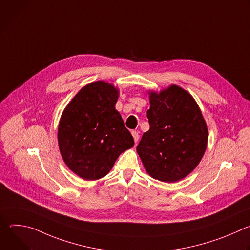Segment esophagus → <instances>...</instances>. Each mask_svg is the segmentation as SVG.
Returning <instances> with one entry per match:
<instances>
[{
	"mask_svg": "<svg viewBox=\"0 0 250 250\" xmlns=\"http://www.w3.org/2000/svg\"><path fill=\"white\" fill-rule=\"evenodd\" d=\"M131 135H132V137H133V140H134V142H135V144H136L137 140H138V138H139L138 132H137V131H135V130H132V131H131Z\"/></svg>",
	"mask_w": 250,
	"mask_h": 250,
	"instance_id": "obj_1",
	"label": "esophagus"
}]
</instances>
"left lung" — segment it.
<instances>
[{
    "instance_id": "8db88e82",
    "label": "left lung",
    "mask_w": 250,
    "mask_h": 250,
    "mask_svg": "<svg viewBox=\"0 0 250 250\" xmlns=\"http://www.w3.org/2000/svg\"><path fill=\"white\" fill-rule=\"evenodd\" d=\"M150 128L136 151L153 179L174 183L188 176L207 149L208 131L192 95L177 85L159 93L148 91Z\"/></svg>"
}]
</instances>
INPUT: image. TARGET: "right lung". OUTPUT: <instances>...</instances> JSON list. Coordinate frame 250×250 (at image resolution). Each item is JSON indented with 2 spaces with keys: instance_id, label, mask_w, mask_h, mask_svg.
<instances>
[{
  "instance_id": "add662e5",
  "label": "right lung",
  "mask_w": 250,
  "mask_h": 250,
  "mask_svg": "<svg viewBox=\"0 0 250 250\" xmlns=\"http://www.w3.org/2000/svg\"><path fill=\"white\" fill-rule=\"evenodd\" d=\"M120 91L111 83L84 86L69 102L58 125V146L67 167L84 180H98L113 168L133 137L116 110Z\"/></svg>"
}]
</instances>
